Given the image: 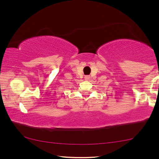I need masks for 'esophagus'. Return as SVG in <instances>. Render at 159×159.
Instances as JSON below:
<instances>
[{
	"label": "esophagus",
	"instance_id": "esophagus-1",
	"mask_svg": "<svg viewBox=\"0 0 159 159\" xmlns=\"http://www.w3.org/2000/svg\"><path fill=\"white\" fill-rule=\"evenodd\" d=\"M84 80H90V76H85V77H84Z\"/></svg>",
	"mask_w": 159,
	"mask_h": 159
}]
</instances>
